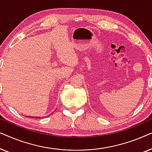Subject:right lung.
Masks as SVG:
<instances>
[{
    "mask_svg": "<svg viewBox=\"0 0 152 152\" xmlns=\"http://www.w3.org/2000/svg\"><path fill=\"white\" fill-rule=\"evenodd\" d=\"M30 118H31V116H30ZM33 118H34V117H33ZM36 118H39V117H36Z\"/></svg>",
    "mask_w": 152,
    "mask_h": 152,
    "instance_id": "obj_1",
    "label": "right lung"
}]
</instances>
